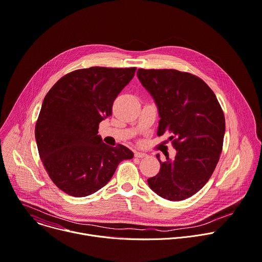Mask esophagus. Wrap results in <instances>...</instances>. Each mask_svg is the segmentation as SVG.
<instances>
[{"mask_svg":"<svg viewBox=\"0 0 262 262\" xmlns=\"http://www.w3.org/2000/svg\"><path fill=\"white\" fill-rule=\"evenodd\" d=\"M147 155L146 154H144V152H140V151H136L135 152V157L136 158H139V159H142V158H144V157H146Z\"/></svg>","mask_w":262,"mask_h":262,"instance_id":"esophagus-1","label":"esophagus"}]
</instances>
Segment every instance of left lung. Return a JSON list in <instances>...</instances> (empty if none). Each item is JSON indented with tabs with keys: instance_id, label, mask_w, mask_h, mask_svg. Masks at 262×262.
<instances>
[{
	"instance_id": "obj_1",
	"label": "left lung",
	"mask_w": 262,
	"mask_h": 262,
	"mask_svg": "<svg viewBox=\"0 0 262 262\" xmlns=\"http://www.w3.org/2000/svg\"><path fill=\"white\" fill-rule=\"evenodd\" d=\"M138 78L154 97L161 117L158 136L170 134L177 150L160 161L157 176L147 180L160 196L183 201L206 185L219 163L226 129L223 108L200 77L173 69H139Z\"/></svg>"
}]
</instances>
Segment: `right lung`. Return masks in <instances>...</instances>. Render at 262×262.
Here are the masks:
<instances>
[{
	"label": "right lung",
	"mask_w": 262,
	"mask_h": 262,
	"mask_svg": "<svg viewBox=\"0 0 262 262\" xmlns=\"http://www.w3.org/2000/svg\"><path fill=\"white\" fill-rule=\"evenodd\" d=\"M135 72V67L79 69L62 76L47 93L35 139L47 173L64 193L83 198L98 191L119 163L134 157L121 144H104L97 134Z\"/></svg>",
	"instance_id": "1"
}]
</instances>
